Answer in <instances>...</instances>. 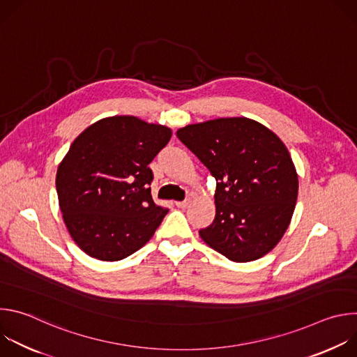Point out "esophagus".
<instances>
[{"instance_id":"34e87169","label":"esophagus","mask_w":357,"mask_h":357,"mask_svg":"<svg viewBox=\"0 0 357 357\" xmlns=\"http://www.w3.org/2000/svg\"><path fill=\"white\" fill-rule=\"evenodd\" d=\"M175 205H176L178 208H181V209H185V208H188V206L190 205V199H185V200H182V202H175Z\"/></svg>"}]
</instances>
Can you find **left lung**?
Wrapping results in <instances>:
<instances>
[{
	"instance_id": "left-lung-1",
	"label": "left lung",
	"mask_w": 357,
	"mask_h": 357,
	"mask_svg": "<svg viewBox=\"0 0 357 357\" xmlns=\"http://www.w3.org/2000/svg\"><path fill=\"white\" fill-rule=\"evenodd\" d=\"M216 179V218L202 240L231 261L270 252L287 231L298 197V174L285 144L261 123L216 119L176 131Z\"/></svg>"
}]
</instances>
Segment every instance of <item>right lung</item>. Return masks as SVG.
Segmentation results:
<instances>
[{
    "mask_svg": "<svg viewBox=\"0 0 357 357\" xmlns=\"http://www.w3.org/2000/svg\"><path fill=\"white\" fill-rule=\"evenodd\" d=\"M167 126L113 116L72 142L56 172L59 208L87 256L119 261L146 244L168 209L151 196L149 164L171 139Z\"/></svg>",
    "mask_w": 357,
    "mask_h": 357,
    "instance_id": "1",
    "label": "right lung"
}]
</instances>
